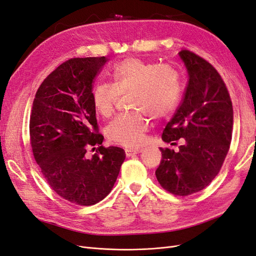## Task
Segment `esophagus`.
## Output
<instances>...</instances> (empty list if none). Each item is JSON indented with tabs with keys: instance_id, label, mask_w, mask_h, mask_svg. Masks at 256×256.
I'll list each match as a JSON object with an SVG mask.
<instances>
[{
	"instance_id": "1",
	"label": "esophagus",
	"mask_w": 256,
	"mask_h": 256,
	"mask_svg": "<svg viewBox=\"0 0 256 256\" xmlns=\"http://www.w3.org/2000/svg\"><path fill=\"white\" fill-rule=\"evenodd\" d=\"M142 150L140 148H126L125 152H126V156L130 157V156H134V154H136L138 152H141Z\"/></svg>"
}]
</instances>
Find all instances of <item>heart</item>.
I'll list each match as a JSON object with an SVG mask.
<instances>
[{
	"label": "heart",
	"instance_id": "heart-1",
	"mask_svg": "<svg viewBox=\"0 0 256 256\" xmlns=\"http://www.w3.org/2000/svg\"><path fill=\"white\" fill-rule=\"evenodd\" d=\"M111 76L113 84L95 85L92 104L100 115L109 118L120 95L132 92V106L138 111L116 116L106 134L112 143L136 147L143 143L150 126L145 112L152 120H162L175 111L182 95L180 76L170 65L130 58L115 65Z\"/></svg>",
	"mask_w": 256,
	"mask_h": 256
}]
</instances>
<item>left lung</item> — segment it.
<instances>
[{"mask_svg":"<svg viewBox=\"0 0 256 256\" xmlns=\"http://www.w3.org/2000/svg\"><path fill=\"white\" fill-rule=\"evenodd\" d=\"M180 56L188 85L162 140L176 145L182 138L184 144L177 152L160 147L156 177L168 192L187 196L206 188L220 172L232 141L233 106L226 83L210 63L189 50H182Z\"/></svg>","mask_w":256,"mask_h":256,"instance_id":"8db88e82","label":"left lung"}]
</instances>
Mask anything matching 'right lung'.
<instances>
[{"label": "right lung", "instance_id": "right-lung-1", "mask_svg": "<svg viewBox=\"0 0 256 256\" xmlns=\"http://www.w3.org/2000/svg\"><path fill=\"white\" fill-rule=\"evenodd\" d=\"M108 58H74L37 90L30 118L33 156L51 189L76 205L90 206L111 192L125 160L120 147H104L92 92ZM96 150L88 158L87 150Z\"/></svg>", "mask_w": 256, "mask_h": 256}]
</instances>
